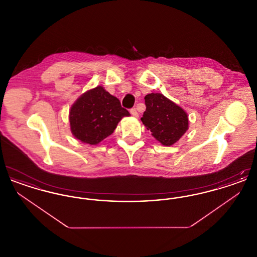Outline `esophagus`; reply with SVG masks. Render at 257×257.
Listing matches in <instances>:
<instances>
[{
	"mask_svg": "<svg viewBox=\"0 0 257 257\" xmlns=\"http://www.w3.org/2000/svg\"><path fill=\"white\" fill-rule=\"evenodd\" d=\"M130 112H131V114H132L134 117H138V116H139V113H138V111L136 110V108H132V109L130 110Z\"/></svg>",
	"mask_w": 257,
	"mask_h": 257,
	"instance_id": "obj_1",
	"label": "esophagus"
}]
</instances>
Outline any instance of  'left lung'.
Masks as SVG:
<instances>
[{"label": "left lung", "instance_id": "left-lung-1", "mask_svg": "<svg viewBox=\"0 0 257 257\" xmlns=\"http://www.w3.org/2000/svg\"><path fill=\"white\" fill-rule=\"evenodd\" d=\"M145 100L147 109L142 121L163 146H172L188 130L187 113L161 93L147 94Z\"/></svg>", "mask_w": 257, "mask_h": 257}]
</instances>
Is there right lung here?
<instances>
[{
    "instance_id": "right-lung-1",
    "label": "right lung",
    "mask_w": 257,
    "mask_h": 257,
    "mask_svg": "<svg viewBox=\"0 0 257 257\" xmlns=\"http://www.w3.org/2000/svg\"><path fill=\"white\" fill-rule=\"evenodd\" d=\"M130 115L119 100L103 86H96L79 98L69 112L74 137L83 143L97 145L113 133L123 116Z\"/></svg>"
}]
</instances>
